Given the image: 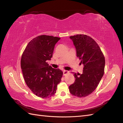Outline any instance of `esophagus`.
Segmentation results:
<instances>
[{
    "label": "esophagus",
    "instance_id": "1",
    "mask_svg": "<svg viewBox=\"0 0 123 123\" xmlns=\"http://www.w3.org/2000/svg\"><path fill=\"white\" fill-rule=\"evenodd\" d=\"M69 73V72L68 71H66V70H64L63 71V74H64V75H66V74H67Z\"/></svg>",
    "mask_w": 123,
    "mask_h": 123
}]
</instances>
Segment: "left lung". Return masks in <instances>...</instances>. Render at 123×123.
I'll list each match as a JSON object with an SVG mask.
<instances>
[{"label": "left lung", "mask_w": 123, "mask_h": 123, "mask_svg": "<svg viewBox=\"0 0 123 123\" xmlns=\"http://www.w3.org/2000/svg\"><path fill=\"white\" fill-rule=\"evenodd\" d=\"M70 38L84 68L81 74L74 73L75 81L69 86V91L74 96L84 98L98 87L104 73L105 59L98 43L90 36L77 34L70 36Z\"/></svg>", "instance_id": "obj_1"}]
</instances>
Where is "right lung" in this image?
<instances>
[{
    "instance_id": "right-lung-1",
    "label": "right lung",
    "mask_w": 123,
    "mask_h": 123,
    "mask_svg": "<svg viewBox=\"0 0 123 123\" xmlns=\"http://www.w3.org/2000/svg\"><path fill=\"white\" fill-rule=\"evenodd\" d=\"M60 39L52 36H38L29 43L22 55L21 68L25 82L33 93L40 98L54 95L61 81L62 71L53 68L47 62L51 60L55 44Z\"/></svg>"
}]
</instances>
